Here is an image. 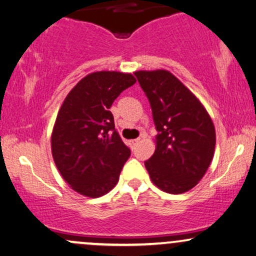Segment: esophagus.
<instances>
[{"mask_svg": "<svg viewBox=\"0 0 256 256\" xmlns=\"http://www.w3.org/2000/svg\"><path fill=\"white\" fill-rule=\"evenodd\" d=\"M138 142H140V138H136V140H130V146H131V148H134V146H136V144L138 143Z\"/></svg>", "mask_w": 256, "mask_h": 256, "instance_id": "obj_1", "label": "esophagus"}]
</instances>
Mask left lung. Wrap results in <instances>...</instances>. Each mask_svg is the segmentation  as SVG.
<instances>
[{
  "instance_id": "1",
  "label": "left lung",
  "mask_w": 256,
  "mask_h": 256,
  "mask_svg": "<svg viewBox=\"0 0 256 256\" xmlns=\"http://www.w3.org/2000/svg\"><path fill=\"white\" fill-rule=\"evenodd\" d=\"M149 98L158 134L154 155L144 162L154 184L172 194L196 186L214 158L216 131L208 110L167 70L134 72Z\"/></svg>"
}]
</instances>
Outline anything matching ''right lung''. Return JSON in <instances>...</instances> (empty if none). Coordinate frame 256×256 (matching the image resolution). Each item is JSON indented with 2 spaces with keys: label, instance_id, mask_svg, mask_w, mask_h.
Segmentation results:
<instances>
[{
  "label": "right lung",
  "instance_id": "add662e5",
  "mask_svg": "<svg viewBox=\"0 0 256 256\" xmlns=\"http://www.w3.org/2000/svg\"><path fill=\"white\" fill-rule=\"evenodd\" d=\"M134 83L131 74L92 72L63 101L52 131V156L64 180L80 194L98 198L118 182L131 152L116 131L110 108Z\"/></svg>",
  "mask_w": 256,
  "mask_h": 256
}]
</instances>
